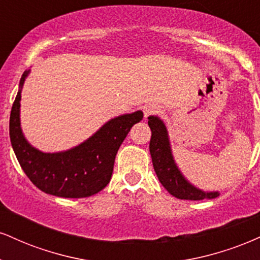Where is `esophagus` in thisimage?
<instances>
[{
    "label": "esophagus",
    "mask_w": 260,
    "mask_h": 260,
    "mask_svg": "<svg viewBox=\"0 0 260 260\" xmlns=\"http://www.w3.org/2000/svg\"><path fill=\"white\" fill-rule=\"evenodd\" d=\"M143 111H144V115H145V117H148V116H150V115L157 114V112L160 111V109H158V106H156L154 104H149V105L144 106Z\"/></svg>",
    "instance_id": "1"
}]
</instances>
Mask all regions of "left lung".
<instances>
[{
    "mask_svg": "<svg viewBox=\"0 0 260 260\" xmlns=\"http://www.w3.org/2000/svg\"><path fill=\"white\" fill-rule=\"evenodd\" d=\"M148 124L151 129L149 149L152 165L158 180L167 189V191L177 199L193 200V201L206 198L214 199L219 196L218 192H203L187 183L174 164L164 122L158 117L150 116Z\"/></svg>",
    "mask_w": 260,
    "mask_h": 260,
    "instance_id": "obj_1",
    "label": "left lung"
}]
</instances>
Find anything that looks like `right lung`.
Listing matches in <instances>:
<instances>
[{
  "mask_svg": "<svg viewBox=\"0 0 260 260\" xmlns=\"http://www.w3.org/2000/svg\"><path fill=\"white\" fill-rule=\"evenodd\" d=\"M27 73L20 80L23 86ZM20 90L9 117V137L14 154L27 178L43 192L67 199L88 198L108 185L114 171L117 150L142 111L122 115L105 123L88 140L57 154H43L24 138L19 121Z\"/></svg>",
  "mask_w": 260,
  "mask_h": 260,
  "instance_id": "1",
  "label": "right lung"
}]
</instances>
